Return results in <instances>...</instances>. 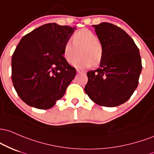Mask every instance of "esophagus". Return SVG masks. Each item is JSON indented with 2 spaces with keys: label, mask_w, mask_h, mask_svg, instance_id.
Segmentation results:
<instances>
[{
  "label": "esophagus",
  "mask_w": 154,
  "mask_h": 154,
  "mask_svg": "<svg viewBox=\"0 0 154 154\" xmlns=\"http://www.w3.org/2000/svg\"><path fill=\"white\" fill-rule=\"evenodd\" d=\"M76 72H79V73H80V72H84V71H83V70H79V69H77V70H76Z\"/></svg>",
  "instance_id": "1"
}]
</instances>
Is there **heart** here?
Wrapping results in <instances>:
<instances>
[{
  "label": "heart",
  "mask_w": 154,
  "mask_h": 154,
  "mask_svg": "<svg viewBox=\"0 0 154 154\" xmlns=\"http://www.w3.org/2000/svg\"><path fill=\"white\" fill-rule=\"evenodd\" d=\"M72 42L68 41L63 47V57L66 62L77 68H90L97 66L103 58V48L97 37L89 29H82L73 34ZM80 51L81 57L75 59Z\"/></svg>",
  "instance_id": "heart-1"
}]
</instances>
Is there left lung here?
Listing matches in <instances>:
<instances>
[{
    "label": "left lung",
    "mask_w": 154,
    "mask_h": 154,
    "mask_svg": "<svg viewBox=\"0 0 154 154\" xmlns=\"http://www.w3.org/2000/svg\"><path fill=\"white\" fill-rule=\"evenodd\" d=\"M93 27L104 54L99 68L87 72L84 91L97 105L118 106L137 87L142 70L139 49L125 31L113 24L102 22Z\"/></svg>",
    "instance_id": "1"
}]
</instances>
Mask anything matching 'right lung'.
<instances>
[{
	"instance_id": "obj_1",
	"label": "right lung",
	"mask_w": 154,
	"mask_h": 154,
	"mask_svg": "<svg viewBox=\"0 0 154 154\" xmlns=\"http://www.w3.org/2000/svg\"><path fill=\"white\" fill-rule=\"evenodd\" d=\"M75 27L49 23L25 35L11 59V79L27 105L49 109L61 99L76 74L63 57V47Z\"/></svg>"
}]
</instances>
